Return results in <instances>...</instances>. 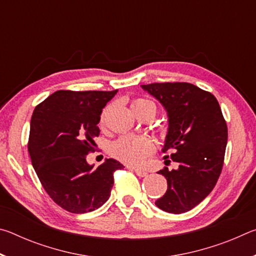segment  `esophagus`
I'll use <instances>...</instances> for the list:
<instances>
[{
	"mask_svg": "<svg viewBox=\"0 0 256 256\" xmlns=\"http://www.w3.org/2000/svg\"><path fill=\"white\" fill-rule=\"evenodd\" d=\"M134 172H136V174L138 176V177H144L148 175V172H146V170H140V168H134Z\"/></svg>",
	"mask_w": 256,
	"mask_h": 256,
	"instance_id": "esophagus-1",
	"label": "esophagus"
}]
</instances>
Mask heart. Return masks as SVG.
<instances>
[{"label": "heart", "instance_id": "heart-1", "mask_svg": "<svg viewBox=\"0 0 256 256\" xmlns=\"http://www.w3.org/2000/svg\"><path fill=\"white\" fill-rule=\"evenodd\" d=\"M131 107L132 110L136 112V115H140L142 112L148 110V108H154L156 112L154 104L144 98L133 99L131 102ZM108 107L102 112L100 124L105 122ZM154 152V141L146 136H124L112 142L110 146V154L112 157L120 160L124 164H132V166H138V164H142Z\"/></svg>", "mask_w": 256, "mask_h": 256}]
</instances>
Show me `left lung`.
<instances>
[{"label":"left lung","instance_id":"left-lung-1","mask_svg":"<svg viewBox=\"0 0 256 256\" xmlns=\"http://www.w3.org/2000/svg\"><path fill=\"white\" fill-rule=\"evenodd\" d=\"M142 88L166 108L170 128L164 152L170 151L172 160L178 164L177 170L164 167L158 172L166 177L168 188L156 206L170 214H183L209 196L222 174L226 120L214 94L192 84L162 82Z\"/></svg>","mask_w":256,"mask_h":256}]
</instances>
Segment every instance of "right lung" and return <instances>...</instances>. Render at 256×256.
Listing matches in <instances>:
<instances>
[{"mask_svg":"<svg viewBox=\"0 0 256 256\" xmlns=\"http://www.w3.org/2000/svg\"><path fill=\"white\" fill-rule=\"evenodd\" d=\"M116 92L58 90L32 112L28 151L34 172L52 200L72 214L102 206L110 196L114 172L124 168L115 159L97 168L86 160L96 150L102 108Z\"/></svg>","mask_w":256,"mask_h":256,"instance_id":"1","label":"right lung"}]
</instances>
